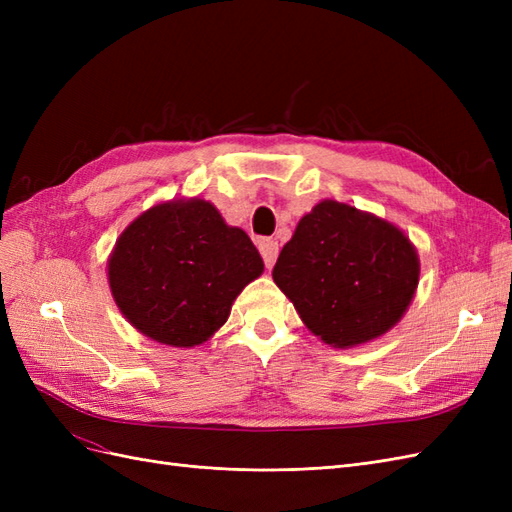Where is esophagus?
Listing matches in <instances>:
<instances>
[{
    "instance_id": "34e87169",
    "label": "esophagus",
    "mask_w": 512,
    "mask_h": 512,
    "mask_svg": "<svg viewBox=\"0 0 512 512\" xmlns=\"http://www.w3.org/2000/svg\"><path fill=\"white\" fill-rule=\"evenodd\" d=\"M258 250L262 254V260H265V265L271 269L277 260V254H280V245L273 239H260L258 241Z\"/></svg>"
}]
</instances>
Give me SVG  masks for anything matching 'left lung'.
<instances>
[{"instance_id":"left-lung-1","label":"left lung","mask_w":512,"mask_h":512,"mask_svg":"<svg viewBox=\"0 0 512 512\" xmlns=\"http://www.w3.org/2000/svg\"><path fill=\"white\" fill-rule=\"evenodd\" d=\"M421 275L416 247L395 224L322 200L299 220L273 282L305 327L333 348L371 342L401 320Z\"/></svg>"}]
</instances>
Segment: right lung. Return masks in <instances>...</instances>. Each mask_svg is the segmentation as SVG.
<instances>
[{
  "label": "right lung",
  "mask_w": 512,
  "mask_h": 512,
  "mask_svg": "<svg viewBox=\"0 0 512 512\" xmlns=\"http://www.w3.org/2000/svg\"><path fill=\"white\" fill-rule=\"evenodd\" d=\"M262 271L252 239L203 198L147 209L121 232L108 258L121 314L153 342L175 348L207 342Z\"/></svg>",
  "instance_id": "obj_1"
}]
</instances>
